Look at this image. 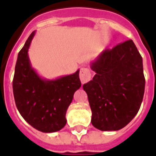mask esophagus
<instances>
[{
  "label": "esophagus",
  "instance_id": "1",
  "mask_svg": "<svg viewBox=\"0 0 156 156\" xmlns=\"http://www.w3.org/2000/svg\"><path fill=\"white\" fill-rule=\"evenodd\" d=\"M90 76H91V73H90V71L88 69H81L80 73H79V78H80L82 83H87L88 81H90Z\"/></svg>",
  "mask_w": 156,
  "mask_h": 156
}]
</instances>
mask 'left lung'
Returning a JSON list of instances; mask_svg holds the SVG:
<instances>
[{
  "label": "left lung",
  "instance_id": "1",
  "mask_svg": "<svg viewBox=\"0 0 156 156\" xmlns=\"http://www.w3.org/2000/svg\"><path fill=\"white\" fill-rule=\"evenodd\" d=\"M90 66L95 75L83 87L92 112L91 124L102 131L119 130L133 120L143 102V58L129 40L103 51Z\"/></svg>",
  "mask_w": 156,
  "mask_h": 156
}]
</instances>
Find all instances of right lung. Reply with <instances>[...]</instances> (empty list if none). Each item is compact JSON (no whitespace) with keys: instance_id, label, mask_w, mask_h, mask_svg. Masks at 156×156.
<instances>
[{"instance_id":"right-lung-1","label":"right lung","mask_w":156,"mask_h":156,"mask_svg":"<svg viewBox=\"0 0 156 156\" xmlns=\"http://www.w3.org/2000/svg\"><path fill=\"white\" fill-rule=\"evenodd\" d=\"M35 35L34 30L18 52L13 80V96L19 113L28 124L43 133H53L66 126V111L74 92L81 87L79 69L55 79L40 77L28 55Z\"/></svg>"}]
</instances>
